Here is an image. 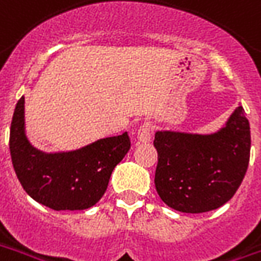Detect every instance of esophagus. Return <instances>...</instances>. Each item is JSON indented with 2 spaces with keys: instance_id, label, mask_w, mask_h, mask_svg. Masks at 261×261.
<instances>
[{
  "instance_id": "34e87169",
  "label": "esophagus",
  "mask_w": 261,
  "mask_h": 261,
  "mask_svg": "<svg viewBox=\"0 0 261 261\" xmlns=\"http://www.w3.org/2000/svg\"><path fill=\"white\" fill-rule=\"evenodd\" d=\"M150 136H152V127L149 123H144L137 131V138L140 142H149Z\"/></svg>"
}]
</instances>
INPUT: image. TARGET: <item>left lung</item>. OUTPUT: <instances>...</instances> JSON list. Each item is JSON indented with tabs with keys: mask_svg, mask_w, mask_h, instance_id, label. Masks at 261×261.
<instances>
[{
	"mask_svg": "<svg viewBox=\"0 0 261 261\" xmlns=\"http://www.w3.org/2000/svg\"><path fill=\"white\" fill-rule=\"evenodd\" d=\"M155 187L160 199L182 213L227 203L242 182L250 156V127L239 105L212 134L156 131Z\"/></svg>",
	"mask_w": 261,
	"mask_h": 261,
	"instance_id": "left-lung-1",
	"label": "left lung"
}]
</instances>
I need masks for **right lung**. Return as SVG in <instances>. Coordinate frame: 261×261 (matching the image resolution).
Returning a JSON list of instances; mask_svg holds the SVG:
<instances>
[{"label":"right lung","mask_w":261,"mask_h":261,"mask_svg":"<svg viewBox=\"0 0 261 261\" xmlns=\"http://www.w3.org/2000/svg\"><path fill=\"white\" fill-rule=\"evenodd\" d=\"M130 137H108L67 152H42L24 127V96L11 123L9 149L17 178L33 199L52 210H84L105 194L112 171L130 149Z\"/></svg>","instance_id":"1"}]
</instances>
